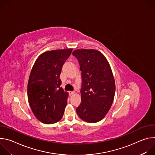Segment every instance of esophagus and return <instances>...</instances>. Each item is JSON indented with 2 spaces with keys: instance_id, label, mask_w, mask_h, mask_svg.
Here are the masks:
<instances>
[{
  "instance_id": "obj_1",
  "label": "esophagus",
  "mask_w": 155,
  "mask_h": 155,
  "mask_svg": "<svg viewBox=\"0 0 155 155\" xmlns=\"http://www.w3.org/2000/svg\"><path fill=\"white\" fill-rule=\"evenodd\" d=\"M75 93V91H70V92H69L70 95H73V94H74Z\"/></svg>"
}]
</instances>
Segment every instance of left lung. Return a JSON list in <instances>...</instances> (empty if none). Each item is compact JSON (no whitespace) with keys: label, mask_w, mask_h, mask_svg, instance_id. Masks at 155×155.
<instances>
[{"label":"left lung","mask_w":155,"mask_h":155,"mask_svg":"<svg viewBox=\"0 0 155 155\" xmlns=\"http://www.w3.org/2000/svg\"><path fill=\"white\" fill-rule=\"evenodd\" d=\"M73 55L81 71V104L76 108L79 117L87 123H97L108 113L114 102L115 82L105 56L94 49H77Z\"/></svg>","instance_id":"1"}]
</instances>
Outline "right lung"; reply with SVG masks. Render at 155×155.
Instances as JSON below:
<instances>
[{
	"label": "right lung",
	"mask_w": 155,
	"mask_h": 155,
	"mask_svg": "<svg viewBox=\"0 0 155 155\" xmlns=\"http://www.w3.org/2000/svg\"><path fill=\"white\" fill-rule=\"evenodd\" d=\"M72 48L45 51L38 56L28 84V102L35 117L44 124H53L62 118L69 93L60 87L62 67Z\"/></svg>",
	"instance_id": "right-lung-1"
}]
</instances>
